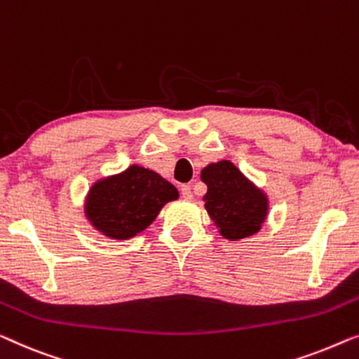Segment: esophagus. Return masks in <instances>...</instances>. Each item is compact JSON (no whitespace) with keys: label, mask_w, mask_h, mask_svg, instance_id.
<instances>
[{"label":"esophagus","mask_w":359,"mask_h":359,"mask_svg":"<svg viewBox=\"0 0 359 359\" xmlns=\"http://www.w3.org/2000/svg\"><path fill=\"white\" fill-rule=\"evenodd\" d=\"M181 194H183L184 199H192L191 184H183V186H181Z\"/></svg>","instance_id":"esophagus-1"}]
</instances>
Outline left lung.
<instances>
[{
    "label": "left lung",
    "instance_id": "8db88e82",
    "mask_svg": "<svg viewBox=\"0 0 359 359\" xmlns=\"http://www.w3.org/2000/svg\"><path fill=\"white\" fill-rule=\"evenodd\" d=\"M207 184L205 210L220 228L222 236L236 241L261 230L267 215V199L228 160L202 170Z\"/></svg>",
    "mask_w": 359,
    "mask_h": 359
}]
</instances>
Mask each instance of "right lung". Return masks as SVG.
I'll return each mask as SVG.
<instances>
[{"mask_svg":"<svg viewBox=\"0 0 359 359\" xmlns=\"http://www.w3.org/2000/svg\"><path fill=\"white\" fill-rule=\"evenodd\" d=\"M178 196V189L158 173L133 165L92 186L86 214L105 236L128 240L144 231L162 207Z\"/></svg>","mask_w":359,"mask_h":359,"instance_id":"1","label":"right lung"}]
</instances>
